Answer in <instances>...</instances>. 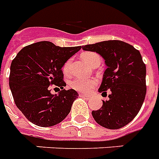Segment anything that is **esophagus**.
Listing matches in <instances>:
<instances>
[{
    "mask_svg": "<svg viewBox=\"0 0 159 159\" xmlns=\"http://www.w3.org/2000/svg\"><path fill=\"white\" fill-rule=\"evenodd\" d=\"M79 96L82 98H87V99H89V98H90V96H89V95L83 94V93H81V94H79Z\"/></svg>",
    "mask_w": 159,
    "mask_h": 159,
    "instance_id": "obj_1",
    "label": "esophagus"
}]
</instances>
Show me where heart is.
Returning <instances> with one entry per match:
<instances>
[{"instance_id": "1", "label": "heart", "mask_w": 159, "mask_h": 159, "mask_svg": "<svg viewBox=\"0 0 159 159\" xmlns=\"http://www.w3.org/2000/svg\"><path fill=\"white\" fill-rule=\"evenodd\" d=\"M82 58L91 67L94 68L99 66L102 61L100 56L95 52H85L82 55ZM71 60H68L63 66V71L65 74L70 73V67ZM69 85L71 89L78 92H90L96 88L98 85V80L95 78L91 79H82V78H74L70 82Z\"/></svg>"}]
</instances>
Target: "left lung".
Here are the masks:
<instances>
[{
	"label": "left lung",
	"mask_w": 159,
	"mask_h": 159,
	"mask_svg": "<svg viewBox=\"0 0 159 159\" xmlns=\"http://www.w3.org/2000/svg\"><path fill=\"white\" fill-rule=\"evenodd\" d=\"M83 49L99 54L107 66L98 92L103 96L110 90L109 99L92 111L93 117L103 127H123L136 117L145 99L146 65L139 50L120 40L87 44Z\"/></svg>",
	"instance_id": "8db88e82"
}]
</instances>
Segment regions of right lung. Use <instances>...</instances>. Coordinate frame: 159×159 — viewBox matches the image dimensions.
Wrapping results in <instances>:
<instances>
[{"label":"right lung","instance_id":"right-lung-1","mask_svg":"<svg viewBox=\"0 0 159 159\" xmlns=\"http://www.w3.org/2000/svg\"><path fill=\"white\" fill-rule=\"evenodd\" d=\"M82 46L60 47L41 41L24 47L11 64L9 86L14 102L33 124L49 127L59 124L70 113L78 93L66 90L62 66ZM54 84L62 90L50 93Z\"/></svg>","mask_w":159,"mask_h":159}]
</instances>
